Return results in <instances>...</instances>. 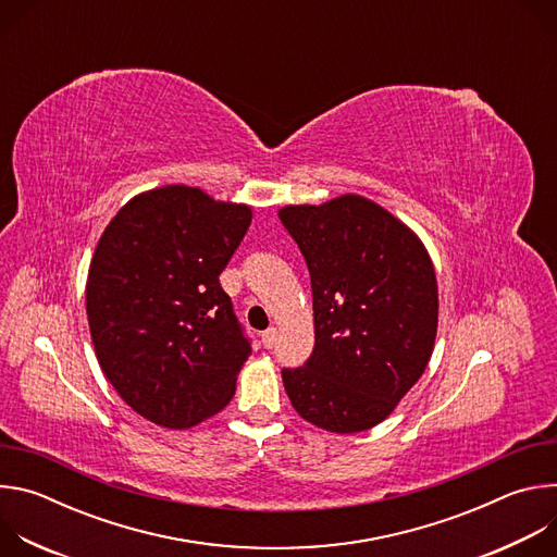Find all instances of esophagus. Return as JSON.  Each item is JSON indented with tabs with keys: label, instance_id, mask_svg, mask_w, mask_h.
Returning a JSON list of instances; mask_svg holds the SVG:
<instances>
[{
	"label": "esophagus",
	"instance_id": "34e87169",
	"mask_svg": "<svg viewBox=\"0 0 557 557\" xmlns=\"http://www.w3.org/2000/svg\"><path fill=\"white\" fill-rule=\"evenodd\" d=\"M275 342H277V329H269V331L262 333V344H264V348H273Z\"/></svg>",
	"mask_w": 557,
	"mask_h": 557
}]
</instances>
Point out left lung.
<instances>
[{
	"instance_id": "8db88e82",
	"label": "left lung",
	"mask_w": 557,
	"mask_h": 557,
	"mask_svg": "<svg viewBox=\"0 0 557 557\" xmlns=\"http://www.w3.org/2000/svg\"><path fill=\"white\" fill-rule=\"evenodd\" d=\"M312 288L314 348L282 379L295 412L326 432L385 421L434 350L438 286L421 237L381 205L344 194L277 211Z\"/></svg>"
}]
</instances>
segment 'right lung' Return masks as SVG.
I'll use <instances>...</instances> for the list:
<instances>
[{"mask_svg":"<svg viewBox=\"0 0 557 557\" xmlns=\"http://www.w3.org/2000/svg\"><path fill=\"white\" fill-rule=\"evenodd\" d=\"M251 218L249 205L165 185L127 200L99 237L90 335L103 374L143 419L187 430L233 399L251 344L218 275Z\"/></svg>","mask_w":557,"mask_h":557,"instance_id":"add662e5","label":"right lung"}]
</instances>
